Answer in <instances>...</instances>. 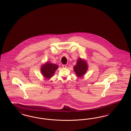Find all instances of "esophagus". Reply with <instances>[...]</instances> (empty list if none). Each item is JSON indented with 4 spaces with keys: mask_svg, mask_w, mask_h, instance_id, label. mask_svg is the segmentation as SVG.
<instances>
[{
    "mask_svg": "<svg viewBox=\"0 0 131 131\" xmlns=\"http://www.w3.org/2000/svg\"><path fill=\"white\" fill-rule=\"evenodd\" d=\"M62 67L64 68H66L67 66L66 65H62Z\"/></svg>",
    "mask_w": 131,
    "mask_h": 131,
    "instance_id": "obj_1",
    "label": "esophagus"
}]
</instances>
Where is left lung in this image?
<instances>
[{"label":"left lung","instance_id":"obj_1","mask_svg":"<svg viewBox=\"0 0 131 131\" xmlns=\"http://www.w3.org/2000/svg\"><path fill=\"white\" fill-rule=\"evenodd\" d=\"M73 70L78 77H81L86 73L88 70V65L86 61L79 58L77 64L73 67Z\"/></svg>","mask_w":131,"mask_h":131}]
</instances>
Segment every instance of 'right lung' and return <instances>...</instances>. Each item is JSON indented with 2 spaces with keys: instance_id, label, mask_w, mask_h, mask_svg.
Returning <instances> with one entry per match:
<instances>
[{
  "instance_id": "obj_1",
  "label": "right lung",
  "mask_w": 131,
  "mask_h": 131,
  "mask_svg": "<svg viewBox=\"0 0 131 131\" xmlns=\"http://www.w3.org/2000/svg\"><path fill=\"white\" fill-rule=\"evenodd\" d=\"M58 68V66L56 64L46 62L42 65L40 70L44 77L49 79L52 77Z\"/></svg>"
}]
</instances>
